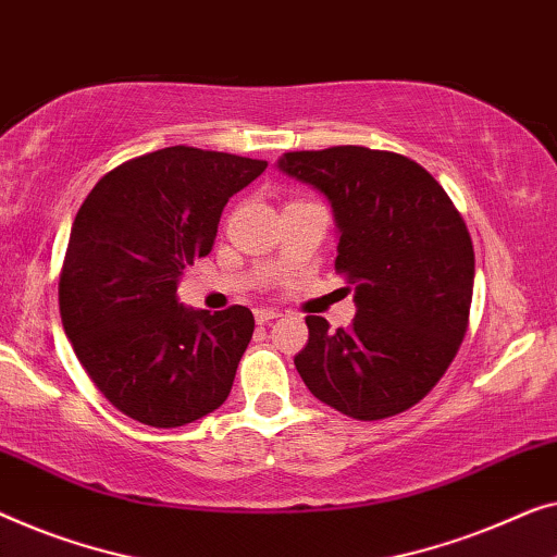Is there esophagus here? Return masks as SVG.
<instances>
[{"mask_svg":"<svg viewBox=\"0 0 557 557\" xmlns=\"http://www.w3.org/2000/svg\"><path fill=\"white\" fill-rule=\"evenodd\" d=\"M278 317H281L278 309H269V306H263V309H256V321H259V324H265V321H273Z\"/></svg>","mask_w":557,"mask_h":557,"instance_id":"esophagus-1","label":"esophagus"}]
</instances>
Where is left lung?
I'll list each match as a JSON object with an SVG mask.
<instances>
[{
	"instance_id": "8db88e82",
	"label": "left lung",
	"mask_w": 557,
	"mask_h": 557,
	"mask_svg": "<svg viewBox=\"0 0 557 557\" xmlns=\"http://www.w3.org/2000/svg\"><path fill=\"white\" fill-rule=\"evenodd\" d=\"M276 168L332 206L336 271L354 284V324L306 317L294 364L313 397L354 419L417 405L462 344L474 251L442 185L397 152L336 145L284 152Z\"/></svg>"
}]
</instances>
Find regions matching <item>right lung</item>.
<instances>
[{"label": "right lung", "mask_w": 557, "mask_h": 557, "mask_svg": "<svg viewBox=\"0 0 557 557\" xmlns=\"http://www.w3.org/2000/svg\"><path fill=\"white\" fill-rule=\"evenodd\" d=\"M263 171L265 160L175 145L117 165L77 211L62 326L123 414L168 430L228 399L253 313L188 309L175 292L185 265L211 253L228 198Z\"/></svg>", "instance_id": "add662e5"}]
</instances>
